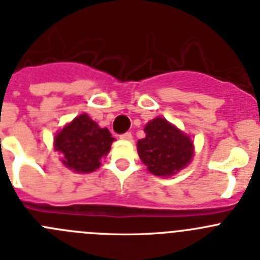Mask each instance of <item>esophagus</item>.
I'll list each match as a JSON object with an SVG mask.
<instances>
[{
  "instance_id": "34e87169",
  "label": "esophagus",
  "mask_w": 260,
  "mask_h": 260,
  "mask_svg": "<svg viewBox=\"0 0 260 260\" xmlns=\"http://www.w3.org/2000/svg\"><path fill=\"white\" fill-rule=\"evenodd\" d=\"M120 138L122 140H132V138H133V135H132V133H123V134H121L120 135Z\"/></svg>"
}]
</instances>
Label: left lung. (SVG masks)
Wrapping results in <instances>:
<instances>
[{
	"label": "left lung",
	"instance_id": "left-lung-1",
	"mask_svg": "<svg viewBox=\"0 0 260 260\" xmlns=\"http://www.w3.org/2000/svg\"><path fill=\"white\" fill-rule=\"evenodd\" d=\"M146 138L138 142V153L157 177H170L193 157V143L165 118L157 117L144 127Z\"/></svg>",
	"mask_w": 260,
	"mask_h": 260
}]
</instances>
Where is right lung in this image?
<instances>
[{
  "instance_id": "right-lung-1",
  "label": "right lung",
  "mask_w": 260,
  "mask_h": 260,
  "mask_svg": "<svg viewBox=\"0 0 260 260\" xmlns=\"http://www.w3.org/2000/svg\"><path fill=\"white\" fill-rule=\"evenodd\" d=\"M113 140L108 128L99 127L87 114H81L61 128L54 143L67 168L91 173L101 166V158L108 154Z\"/></svg>"
}]
</instances>
